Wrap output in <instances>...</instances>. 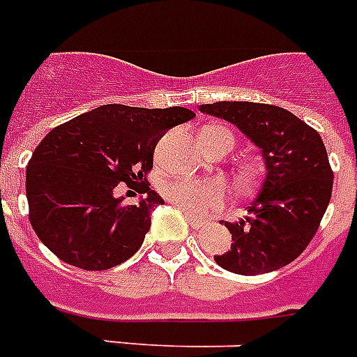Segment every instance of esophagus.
Returning <instances> with one entry per match:
<instances>
[{
  "label": "esophagus",
  "mask_w": 357,
  "mask_h": 357,
  "mask_svg": "<svg viewBox=\"0 0 357 357\" xmlns=\"http://www.w3.org/2000/svg\"><path fill=\"white\" fill-rule=\"evenodd\" d=\"M185 218H188V222H190L191 229H202L204 225H206V222L200 220V218H197V216L190 215V213H185Z\"/></svg>",
  "instance_id": "esophagus-1"
}]
</instances>
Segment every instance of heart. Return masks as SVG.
I'll list each match as a JSON object with an SVG mask.
<instances>
[{"instance_id": "heart-1", "label": "heart", "mask_w": 357, "mask_h": 357, "mask_svg": "<svg viewBox=\"0 0 357 357\" xmlns=\"http://www.w3.org/2000/svg\"><path fill=\"white\" fill-rule=\"evenodd\" d=\"M206 130H216V132L229 133L224 128L211 126ZM231 135V133H229ZM162 193L169 202L190 213L193 216L206 215L213 209L220 208L225 200V188L218 181H195V178H178L169 181L162 185Z\"/></svg>"}]
</instances>
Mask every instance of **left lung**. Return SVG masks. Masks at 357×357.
Returning a JSON list of instances; mask_svg holds the SVG:
<instances>
[{
    "label": "left lung",
    "instance_id": "obj_1",
    "mask_svg": "<svg viewBox=\"0 0 357 357\" xmlns=\"http://www.w3.org/2000/svg\"><path fill=\"white\" fill-rule=\"evenodd\" d=\"M199 109L233 123L266 162V178L249 215L225 222L233 243L215 255V261L243 276L287 266L309 245L331 202L334 175L321 137L280 106L222 100Z\"/></svg>",
    "mask_w": 357,
    "mask_h": 357
}]
</instances>
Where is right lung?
<instances>
[{
    "mask_svg": "<svg viewBox=\"0 0 357 357\" xmlns=\"http://www.w3.org/2000/svg\"><path fill=\"white\" fill-rule=\"evenodd\" d=\"M195 117L191 109L105 105L54 128L26 166L30 224L57 258L105 271L132 258L164 200L146 193L137 206L115 197L119 182H146L158 139Z\"/></svg>",
    "mask_w": 357,
    "mask_h": 357,
    "instance_id": "obj_1",
    "label": "right lung"
}]
</instances>
